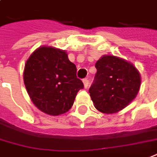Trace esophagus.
Instances as JSON below:
<instances>
[{
    "label": "esophagus",
    "mask_w": 157,
    "mask_h": 157,
    "mask_svg": "<svg viewBox=\"0 0 157 157\" xmlns=\"http://www.w3.org/2000/svg\"><path fill=\"white\" fill-rule=\"evenodd\" d=\"M83 83H84V86L85 89H87L89 87V80L87 78H85V79H83Z\"/></svg>",
    "instance_id": "obj_1"
}]
</instances>
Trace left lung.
Returning a JSON list of instances; mask_svg holds the SVG:
<instances>
[{
  "mask_svg": "<svg viewBox=\"0 0 157 157\" xmlns=\"http://www.w3.org/2000/svg\"><path fill=\"white\" fill-rule=\"evenodd\" d=\"M89 90L95 108L101 113H118L137 97L141 76L132 63L114 56H101Z\"/></svg>",
  "mask_w": 157,
  "mask_h": 157,
  "instance_id": "8db88e82",
  "label": "left lung"
}]
</instances>
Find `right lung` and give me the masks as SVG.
I'll use <instances>...</instances> for the list:
<instances>
[{"instance_id": "add662e5", "label": "right lung", "mask_w": 157, "mask_h": 157, "mask_svg": "<svg viewBox=\"0 0 157 157\" xmlns=\"http://www.w3.org/2000/svg\"><path fill=\"white\" fill-rule=\"evenodd\" d=\"M67 53L52 46L36 48L26 60L24 83L31 101L42 112L57 116L67 112L84 85Z\"/></svg>"}]
</instances>
